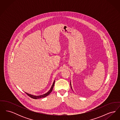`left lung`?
Segmentation results:
<instances>
[{
	"mask_svg": "<svg viewBox=\"0 0 120 120\" xmlns=\"http://www.w3.org/2000/svg\"><path fill=\"white\" fill-rule=\"evenodd\" d=\"M70 85H71V89H72V87H71V82H70Z\"/></svg>",
	"mask_w": 120,
	"mask_h": 120,
	"instance_id": "1",
	"label": "left lung"
}]
</instances>
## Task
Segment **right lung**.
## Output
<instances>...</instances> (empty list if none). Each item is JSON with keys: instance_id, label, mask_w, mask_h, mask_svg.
Masks as SVG:
<instances>
[{"instance_id": "obj_1", "label": "right lung", "mask_w": 120, "mask_h": 120, "mask_svg": "<svg viewBox=\"0 0 120 120\" xmlns=\"http://www.w3.org/2000/svg\"><path fill=\"white\" fill-rule=\"evenodd\" d=\"M54 83H55V80L54 81V82H53V84H52V86L51 87L50 90H49V91L47 93H45V94H42V95H39V96H35V95H32V94H28V93H26V94L27 95H28L29 97H30V98H32L35 99H38V98H44V97H46V96H47L48 95H49L50 94V93L52 91V89H53V86H54Z\"/></svg>"}]
</instances>
